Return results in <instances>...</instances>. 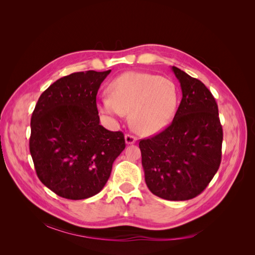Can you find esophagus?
<instances>
[{"label": "esophagus", "instance_id": "1", "mask_svg": "<svg viewBox=\"0 0 255 255\" xmlns=\"http://www.w3.org/2000/svg\"><path fill=\"white\" fill-rule=\"evenodd\" d=\"M125 138H126V143H127V144L135 143L136 140H137V138H136L134 135H132V134H126Z\"/></svg>", "mask_w": 255, "mask_h": 255}]
</instances>
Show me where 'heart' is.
Returning a JSON list of instances; mask_svg holds the SVG:
<instances>
[{
	"mask_svg": "<svg viewBox=\"0 0 255 255\" xmlns=\"http://www.w3.org/2000/svg\"><path fill=\"white\" fill-rule=\"evenodd\" d=\"M110 96L98 101V109L113 118L129 113L137 133L154 135L169 126L177 107V88L169 79L143 72H126L113 80Z\"/></svg>",
	"mask_w": 255,
	"mask_h": 255,
	"instance_id": "1",
	"label": "heart"
}]
</instances>
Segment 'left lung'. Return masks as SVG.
<instances>
[{"mask_svg":"<svg viewBox=\"0 0 255 255\" xmlns=\"http://www.w3.org/2000/svg\"><path fill=\"white\" fill-rule=\"evenodd\" d=\"M182 100L170 126L141 139L146 186L170 201L197 197L207 187L221 163L222 126L212 92L195 78L172 67Z\"/></svg>","mask_w":255,"mask_h":255,"instance_id":"1","label":"left lung"}]
</instances>
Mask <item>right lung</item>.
Returning <instances> with one entry per match:
<instances>
[{
    "instance_id": "obj_1",
    "label": "right lung",
    "mask_w": 255,
    "mask_h": 255,
    "mask_svg": "<svg viewBox=\"0 0 255 255\" xmlns=\"http://www.w3.org/2000/svg\"><path fill=\"white\" fill-rule=\"evenodd\" d=\"M112 70L75 72L44 90L30 119L29 152L37 176L59 197L101 191L126 148L122 132L100 125L97 94Z\"/></svg>"
}]
</instances>
